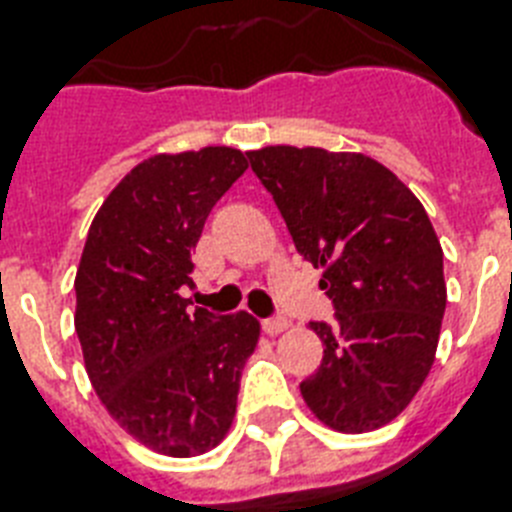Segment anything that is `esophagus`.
Returning <instances> with one entry per match:
<instances>
[{"label":"esophagus","instance_id":"obj_1","mask_svg":"<svg viewBox=\"0 0 512 512\" xmlns=\"http://www.w3.org/2000/svg\"><path fill=\"white\" fill-rule=\"evenodd\" d=\"M286 328H289V320H286V317H268V320H263V330L268 336H278V333H283Z\"/></svg>","mask_w":512,"mask_h":512}]
</instances>
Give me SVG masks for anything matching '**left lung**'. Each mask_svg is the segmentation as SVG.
<instances>
[{"mask_svg": "<svg viewBox=\"0 0 512 512\" xmlns=\"http://www.w3.org/2000/svg\"><path fill=\"white\" fill-rule=\"evenodd\" d=\"M247 158L336 307V325L309 322L325 349L304 403L343 435L385 427L427 380L448 302L427 210L364 153L268 145Z\"/></svg>", "mask_w": 512, "mask_h": 512, "instance_id": "obj_1", "label": "left lung"}]
</instances>
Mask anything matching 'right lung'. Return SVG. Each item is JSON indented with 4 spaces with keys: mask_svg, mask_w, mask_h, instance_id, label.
Wrapping results in <instances>:
<instances>
[{
    "mask_svg": "<svg viewBox=\"0 0 512 512\" xmlns=\"http://www.w3.org/2000/svg\"><path fill=\"white\" fill-rule=\"evenodd\" d=\"M244 171L242 150L226 145L145 158L98 208L77 268L90 385L127 435L171 458L226 437L260 338L249 312H190L182 296L205 218Z\"/></svg>",
    "mask_w": 512,
    "mask_h": 512,
    "instance_id": "add662e5",
    "label": "right lung"
}]
</instances>
